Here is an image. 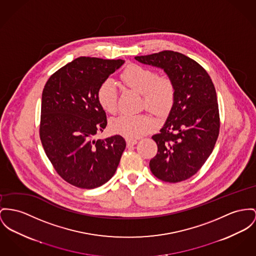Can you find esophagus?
I'll use <instances>...</instances> for the list:
<instances>
[{
	"label": "esophagus",
	"mask_w": 256,
	"mask_h": 256,
	"mask_svg": "<svg viewBox=\"0 0 256 256\" xmlns=\"http://www.w3.org/2000/svg\"><path fill=\"white\" fill-rule=\"evenodd\" d=\"M126 144H127V146H132L136 144V140H134V138H126Z\"/></svg>",
	"instance_id": "34e87169"
}]
</instances>
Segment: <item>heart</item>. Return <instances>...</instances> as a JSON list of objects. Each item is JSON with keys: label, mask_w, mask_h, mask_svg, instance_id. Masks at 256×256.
<instances>
[{"label": "heart", "mask_w": 256, "mask_h": 256, "mask_svg": "<svg viewBox=\"0 0 256 256\" xmlns=\"http://www.w3.org/2000/svg\"><path fill=\"white\" fill-rule=\"evenodd\" d=\"M120 78L127 87L142 94L144 106L156 116L166 114L172 108L176 86L168 76H158L152 70L132 64L124 68ZM118 87L112 78H106L97 90V100L102 108L114 114L118 108ZM110 130L127 138H138L146 134L154 127V120L146 114H120L112 120Z\"/></svg>", "instance_id": "1"}]
</instances>
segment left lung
Segmentation results:
<instances>
[{"label":"left lung","instance_id":"1","mask_svg":"<svg viewBox=\"0 0 256 256\" xmlns=\"http://www.w3.org/2000/svg\"><path fill=\"white\" fill-rule=\"evenodd\" d=\"M135 59L163 68L176 86L167 121L152 136L158 152L150 162V170L166 182L186 180L202 168L220 134L214 86L200 64L180 52L164 50Z\"/></svg>","mask_w":256,"mask_h":256}]
</instances>
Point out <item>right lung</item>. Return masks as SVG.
Listing matches in <instances>:
<instances>
[{
  "label": "right lung",
  "instance_id": "right-lung-1",
  "mask_svg": "<svg viewBox=\"0 0 256 256\" xmlns=\"http://www.w3.org/2000/svg\"><path fill=\"white\" fill-rule=\"evenodd\" d=\"M124 60L78 57L56 70L42 96L40 138L58 174L84 189L108 182L120 164L126 142L120 136L95 140L106 126L97 90Z\"/></svg>",
  "mask_w": 256,
  "mask_h": 256
}]
</instances>
